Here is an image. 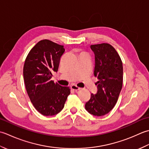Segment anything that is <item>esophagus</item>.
Returning <instances> with one entry per match:
<instances>
[{
	"label": "esophagus",
	"instance_id": "obj_1",
	"mask_svg": "<svg viewBox=\"0 0 149 149\" xmlns=\"http://www.w3.org/2000/svg\"><path fill=\"white\" fill-rule=\"evenodd\" d=\"M71 88L72 89H73L74 91H77L80 90V89H81V88L78 87V86H76V85H72V86H71Z\"/></svg>",
	"mask_w": 149,
	"mask_h": 149
}]
</instances>
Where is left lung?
Segmentation results:
<instances>
[{
  "label": "left lung",
  "instance_id": "8db88e82",
  "mask_svg": "<svg viewBox=\"0 0 149 149\" xmlns=\"http://www.w3.org/2000/svg\"><path fill=\"white\" fill-rule=\"evenodd\" d=\"M95 55L94 74L98 91L86 103V110L94 116L109 113L116 105L123 86V63L114 47L107 43L91 45Z\"/></svg>",
  "mask_w": 149,
  "mask_h": 149
}]
</instances>
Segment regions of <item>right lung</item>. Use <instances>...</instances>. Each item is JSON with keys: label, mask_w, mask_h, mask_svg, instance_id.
<instances>
[{"label": "right lung", "mask_w": 149, "mask_h": 149, "mask_svg": "<svg viewBox=\"0 0 149 149\" xmlns=\"http://www.w3.org/2000/svg\"><path fill=\"white\" fill-rule=\"evenodd\" d=\"M63 45L47 39L39 41L30 50L23 68L26 89L36 110L44 116H53L63 107L70 88L51 80L58 69Z\"/></svg>", "instance_id": "right-lung-1"}]
</instances>
